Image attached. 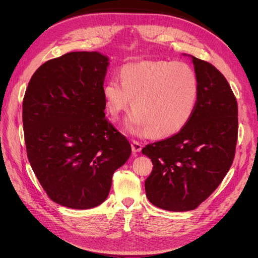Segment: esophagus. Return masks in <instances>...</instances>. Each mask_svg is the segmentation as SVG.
<instances>
[{"label": "esophagus", "mask_w": 258, "mask_h": 258, "mask_svg": "<svg viewBox=\"0 0 258 258\" xmlns=\"http://www.w3.org/2000/svg\"><path fill=\"white\" fill-rule=\"evenodd\" d=\"M131 148H132V152L139 153V152H141V150H142V144L138 142V141H136V140H132V141H131Z\"/></svg>", "instance_id": "esophagus-1"}]
</instances>
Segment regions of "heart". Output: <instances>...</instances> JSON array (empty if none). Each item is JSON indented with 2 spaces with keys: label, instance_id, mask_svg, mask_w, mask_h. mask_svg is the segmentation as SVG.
<instances>
[{
  "label": "heart",
  "instance_id": "heart-1",
  "mask_svg": "<svg viewBox=\"0 0 258 258\" xmlns=\"http://www.w3.org/2000/svg\"><path fill=\"white\" fill-rule=\"evenodd\" d=\"M120 81H107L103 98L113 118L128 110L135 112L127 121L134 134L152 132L157 138L181 131L196 110L199 82L196 72L184 62L141 61L120 69Z\"/></svg>",
  "mask_w": 258,
  "mask_h": 258
}]
</instances>
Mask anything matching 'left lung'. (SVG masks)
I'll use <instances>...</instances> for the list:
<instances>
[{
    "instance_id": "1",
    "label": "left lung",
    "mask_w": 258,
    "mask_h": 258,
    "mask_svg": "<svg viewBox=\"0 0 258 258\" xmlns=\"http://www.w3.org/2000/svg\"><path fill=\"white\" fill-rule=\"evenodd\" d=\"M191 59L199 97L190 120L142 150L154 166L145 181L146 197L174 212L196 209L217 188L232 165L238 140V104L227 80L209 62Z\"/></svg>"
}]
</instances>
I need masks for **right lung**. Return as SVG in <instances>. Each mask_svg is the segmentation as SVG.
Masks as SVG:
<instances>
[{
    "label": "right lung",
    "mask_w": 258,
    "mask_h": 258,
    "mask_svg": "<svg viewBox=\"0 0 258 258\" xmlns=\"http://www.w3.org/2000/svg\"><path fill=\"white\" fill-rule=\"evenodd\" d=\"M107 67L100 52H68L36 70L23 98L30 165L48 197L67 208L102 204L130 157L129 141L105 118Z\"/></svg>",
    "instance_id": "obj_1"
}]
</instances>
